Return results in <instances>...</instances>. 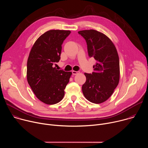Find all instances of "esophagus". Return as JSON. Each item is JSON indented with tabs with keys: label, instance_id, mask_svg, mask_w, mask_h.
<instances>
[{
	"label": "esophagus",
	"instance_id": "1",
	"mask_svg": "<svg viewBox=\"0 0 148 148\" xmlns=\"http://www.w3.org/2000/svg\"><path fill=\"white\" fill-rule=\"evenodd\" d=\"M79 73V71H72V74L73 75H77Z\"/></svg>",
	"mask_w": 148,
	"mask_h": 148
}]
</instances>
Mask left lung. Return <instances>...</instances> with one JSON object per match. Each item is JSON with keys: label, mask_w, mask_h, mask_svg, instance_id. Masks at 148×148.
<instances>
[{"label": "left lung", "mask_w": 148, "mask_h": 148, "mask_svg": "<svg viewBox=\"0 0 148 148\" xmlns=\"http://www.w3.org/2000/svg\"><path fill=\"white\" fill-rule=\"evenodd\" d=\"M78 33L86 41L88 56L97 61L92 74L84 73L86 81L82 87V93L89 101L100 103L111 96L118 85V54L112 41L103 33L95 30Z\"/></svg>", "instance_id": "left-lung-1"}]
</instances>
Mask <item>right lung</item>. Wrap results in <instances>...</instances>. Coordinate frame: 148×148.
<instances>
[{"mask_svg":"<svg viewBox=\"0 0 148 148\" xmlns=\"http://www.w3.org/2000/svg\"><path fill=\"white\" fill-rule=\"evenodd\" d=\"M70 33L69 30L47 31L36 41L29 54L28 83L36 97L46 104L57 103L63 98L72 74L54 67L60 60L63 41Z\"/></svg>","mask_w":148,"mask_h":148,"instance_id":"obj_1","label":"right lung"}]
</instances>
